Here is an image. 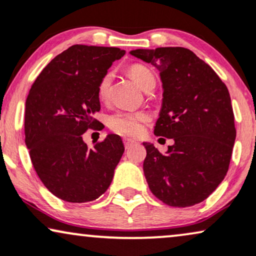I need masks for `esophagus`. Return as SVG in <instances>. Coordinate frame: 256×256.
Instances as JSON below:
<instances>
[{
  "label": "esophagus",
  "mask_w": 256,
  "mask_h": 256,
  "mask_svg": "<svg viewBox=\"0 0 256 256\" xmlns=\"http://www.w3.org/2000/svg\"><path fill=\"white\" fill-rule=\"evenodd\" d=\"M124 147L128 149L129 147H130V146L135 144H136V141H135V140H132V138H124Z\"/></svg>",
  "instance_id": "1"
}]
</instances>
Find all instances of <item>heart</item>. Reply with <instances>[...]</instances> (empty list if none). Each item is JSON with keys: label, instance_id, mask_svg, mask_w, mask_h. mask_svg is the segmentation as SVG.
Segmentation results:
<instances>
[{"label": "heart", "instance_id": "obj_1", "mask_svg": "<svg viewBox=\"0 0 256 256\" xmlns=\"http://www.w3.org/2000/svg\"><path fill=\"white\" fill-rule=\"evenodd\" d=\"M129 74L138 82L142 89L147 87L149 82L154 80V75L149 69L140 63L129 66ZM112 74L104 72L98 84V96L100 100H107L110 95ZM148 120V115L144 112H116L108 118V126L112 130L124 135H136L141 132L142 124Z\"/></svg>", "mask_w": 256, "mask_h": 256}]
</instances>
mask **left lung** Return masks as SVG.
Instances as JSON below:
<instances>
[{"mask_svg":"<svg viewBox=\"0 0 256 256\" xmlns=\"http://www.w3.org/2000/svg\"><path fill=\"white\" fill-rule=\"evenodd\" d=\"M130 54L160 72L164 98L154 134L174 140L166 155L144 144L149 189L172 207L200 204L230 168L236 138L230 92L210 66L187 48L136 49Z\"/></svg>","mask_w":256,"mask_h":256,"instance_id":"left-lung-1","label":"left lung"}]
</instances>
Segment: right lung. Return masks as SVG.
<instances>
[{
    "label": "right lung",
    "instance_id": "1",
    "mask_svg": "<svg viewBox=\"0 0 256 256\" xmlns=\"http://www.w3.org/2000/svg\"><path fill=\"white\" fill-rule=\"evenodd\" d=\"M124 50L75 44L52 60L26 101L24 135L32 164L46 188L63 201H94L107 190L124 152L109 134L89 148L82 135L98 129V84Z\"/></svg>",
    "mask_w": 256,
    "mask_h": 256
}]
</instances>
